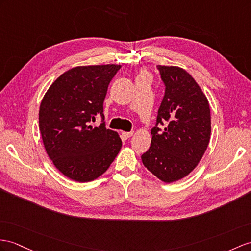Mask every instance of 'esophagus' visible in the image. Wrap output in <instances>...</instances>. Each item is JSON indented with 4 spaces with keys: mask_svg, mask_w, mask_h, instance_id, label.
<instances>
[{
    "mask_svg": "<svg viewBox=\"0 0 251 251\" xmlns=\"http://www.w3.org/2000/svg\"><path fill=\"white\" fill-rule=\"evenodd\" d=\"M121 135H122V137H124L125 139H127V138H130L133 135V132H122Z\"/></svg>",
    "mask_w": 251,
    "mask_h": 251,
    "instance_id": "34e87169",
    "label": "esophagus"
}]
</instances>
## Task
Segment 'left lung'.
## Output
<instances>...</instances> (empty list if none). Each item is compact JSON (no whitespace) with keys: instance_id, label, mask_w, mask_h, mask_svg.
Instances as JSON below:
<instances>
[{"instance_id":"obj_1","label":"left lung","mask_w":251,"mask_h":251,"mask_svg":"<svg viewBox=\"0 0 251 251\" xmlns=\"http://www.w3.org/2000/svg\"><path fill=\"white\" fill-rule=\"evenodd\" d=\"M165 85L145 167L170 183L184 178L202 158L210 142L211 113L206 97L184 69L156 66ZM161 126H160L159 125Z\"/></svg>"}]
</instances>
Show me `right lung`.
<instances>
[{
    "instance_id": "right-lung-1",
    "label": "right lung",
    "mask_w": 251,
    "mask_h": 251,
    "mask_svg": "<svg viewBox=\"0 0 251 251\" xmlns=\"http://www.w3.org/2000/svg\"><path fill=\"white\" fill-rule=\"evenodd\" d=\"M120 65L75 67L63 73L41 101L39 130L49 157L60 173L88 182L105 173L122 146L105 127L103 102ZM101 116L102 124L90 122Z\"/></svg>"
}]
</instances>
